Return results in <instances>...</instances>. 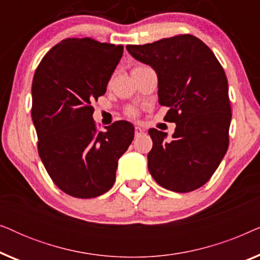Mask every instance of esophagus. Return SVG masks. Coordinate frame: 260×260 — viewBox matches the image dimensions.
Segmentation results:
<instances>
[{
  "mask_svg": "<svg viewBox=\"0 0 260 260\" xmlns=\"http://www.w3.org/2000/svg\"><path fill=\"white\" fill-rule=\"evenodd\" d=\"M143 133H144V130L142 129V127H140V126L135 127V136H141Z\"/></svg>",
  "mask_w": 260,
  "mask_h": 260,
  "instance_id": "34e87169",
  "label": "esophagus"
}]
</instances>
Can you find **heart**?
Returning a JSON list of instances; mask_svg holds the SVG:
<instances>
[{
	"label": "heart",
	"mask_w": 260,
	"mask_h": 260,
	"mask_svg": "<svg viewBox=\"0 0 260 260\" xmlns=\"http://www.w3.org/2000/svg\"><path fill=\"white\" fill-rule=\"evenodd\" d=\"M127 115H130V116H135V115H136V110H134V109H129V110H127Z\"/></svg>",
	"instance_id": "obj_1"
}]
</instances>
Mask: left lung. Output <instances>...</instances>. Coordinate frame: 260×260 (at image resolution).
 Here are the masks:
<instances>
[{
  "label": "left lung",
  "mask_w": 260,
  "mask_h": 260,
  "mask_svg": "<svg viewBox=\"0 0 260 260\" xmlns=\"http://www.w3.org/2000/svg\"><path fill=\"white\" fill-rule=\"evenodd\" d=\"M126 49L155 70L158 103L169 108L165 120L176 124L170 140L163 131L149 130V172L166 189H198L211 179L229 148L232 113L225 71L211 48L190 34L127 45Z\"/></svg>",
  "instance_id": "obj_1"
}]
</instances>
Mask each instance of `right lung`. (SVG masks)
Listing matches in <instances>:
<instances>
[{
  "label": "right lung",
  "mask_w": 260,
  "mask_h": 260,
  "mask_svg": "<svg viewBox=\"0 0 260 260\" xmlns=\"http://www.w3.org/2000/svg\"><path fill=\"white\" fill-rule=\"evenodd\" d=\"M123 55L122 45L90 38L65 39L39 63L31 84V119L48 175L62 191L91 199L113 186L118 159L135 127L118 120L98 131L91 103L106 86Z\"/></svg>",
  "instance_id": "obj_1"
}]
</instances>
